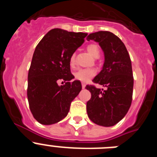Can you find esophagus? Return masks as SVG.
<instances>
[{"label": "esophagus", "instance_id": "1", "mask_svg": "<svg viewBox=\"0 0 157 157\" xmlns=\"http://www.w3.org/2000/svg\"><path fill=\"white\" fill-rule=\"evenodd\" d=\"M82 89H85L86 87V84L84 82H82Z\"/></svg>", "mask_w": 157, "mask_h": 157}]
</instances>
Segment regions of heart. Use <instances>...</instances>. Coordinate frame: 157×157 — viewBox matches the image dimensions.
I'll return each instance as SVG.
<instances>
[{
  "label": "heart",
  "mask_w": 157,
  "mask_h": 157,
  "mask_svg": "<svg viewBox=\"0 0 157 157\" xmlns=\"http://www.w3.org/2000/svg\"><path fill=\"white\" fill-rule=\"evenodd\" d=\"M87 51L91 56L94 58H98L100 56V49L99 47L95 44H91L87 46ZM75 64V54H72L70 58V65L71 67H74ZM96 75V71L94 69L92 68H86L80 69L75 74V77L77 80L86 82L89 80L91 79L93 77Z\"/></svg>",
  "instance_id": "obj_1"
}]
</instances>
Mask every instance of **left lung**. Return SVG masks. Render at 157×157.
Returning a JSON list of instances; mask_svg holds the SVG:
<instances>
[{
  "instance_id": "obj_1",
  "label": "left lung",
  "mask_w": 157,
  "mask_h": 157,
  "mask_svg": "<svg viewBox=\"0 0 157 157\" xmlns=\"http://www.w3.org/2000/svg\"><path fill=\"white\" fill-rule=\"evenodd\" d=\"M86 39L99 43L105 54L102 70L93 82L106 87L101 90L92 85L86 86L91 93L86 104L87 114L96 124L112 127L126 116L131 105L134 86L131 60L125 45L112 32H95Z\"/></svg>"
}]
</instances>
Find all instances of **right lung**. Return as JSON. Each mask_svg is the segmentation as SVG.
Returning a JSON list of instances; mask_svg holds the SVG:
<instances>
[{
	"label": "right lung",
	"instance_id": "1",
	"mask_svg": "<svg viewBox=\"0 0 157 157\" xmlns=\"http://www.w3.org/2000/svg\"><path fill=\"white\" fill-rule=\"evenodd\" d=\"M86 35L55 28L36 46L28 72L27 98L32 115L41 124L51 125L64 119L71 101L81 91L80 81L70 82L75 78L70 58ZM61 80L65 84L59 86Z\"/></svg>",
	"mask_w": 157,
	"mask_h": 157
}]
</instances>
